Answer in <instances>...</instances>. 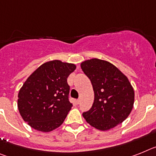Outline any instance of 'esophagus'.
Listing matches in <instances>:
<instances>
[{
    "instance_id": "1",
    "label": "esophagus",
    "mask_w": 156,
    "mask_h": 156,
    "mask_svg": "<svg viewBox=\"0 0 156 156\" xmlns=\"http://www.w3.org/2000/svg\"><path fill=\"white\" fill-rule=\"evenodd\" d=\"M80 102H81V99H78V100H77L76 101V103H77V104H80Z\"/></svg>"
}]
</instances>
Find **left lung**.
<instances>
[{
    "instance_id": "1",
    "label": "left lung",
    "mask_w": 156,
    "mask_h": 156,
    "mask_svg": "<svg viewBox=\"0 0 156 156\" xmlns=\"http://www.w3.org/2000/svg\"><path fill=\"white\" fill-rule=\"evenodd\" d=\"M81 67L94 91L93 106L82 114L86 122L103 131L122 122L134 103V90L127 77L112 63L96 58L82 62Z\"/></svg>"
}]
</instances>
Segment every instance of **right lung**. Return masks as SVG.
Returning <instances> with one entry per match:
<instances>
[{
	"mask_svg": "<svg viewBox=\"0 0 156 156\" xmlns=\"http://www.w3.org/2000/svg\"><path fill=\"white\" fill-rule=\"evenodd\" d=\"M75 68L73 63L52 60L30 75L18 94L19 112L30 126L46 133L63 124L73 106L67 78Z\"/></svg>",
	"mask_w": 156,
	"mask_h": 156,
	"instance_id": "obj_1",
	"label": "right lung"
}]
</instances>
